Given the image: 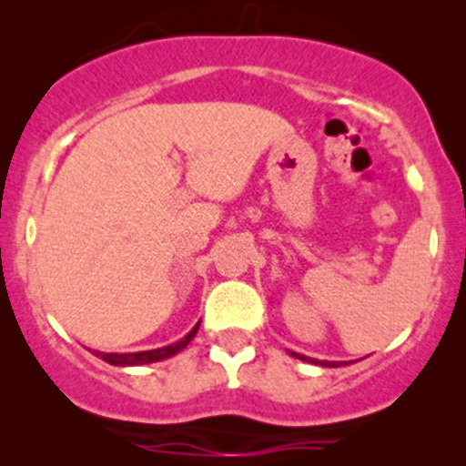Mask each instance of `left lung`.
I'll list each match as a JSON object with an SVG mask.
<instances>
[{"label":"left lung","instance_id":"1","mask_svg":"<svg viewBox=\"0 0 466 466\" xmlns=\"http://www.w3.org/2000/svg\"><path fill=\"white\" fill-rule=\"evenodd\" d=\"M293 357H298V360H304V361H311V363H318V361H313V360H307V357L304 355H296V352H291ZM322 366H329V368H337L339 366V361H322Z\"/></svg>","mask_w":466,"mask_h":466}]
</instances>
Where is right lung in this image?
<instances>
[{"label": "right lung", "instance_id": "right-lung-1", "mask_svg": "<svg viewBox=\"0 0 466 466\" xmlns=\"http://www.w3.org/2000/svg\"><path fill=\"white\" fill-rule=\"evenodd\" d=\"M197 330H199V322H197V326L190 330L188 335L181 337V339L175 341V344L164 346V349L140 350V352H98V350H94V352H96V357H100L103 361L111 363V366H142V363L162 361V360H168V357L177 355L179 350H184L186 346L190 344V339L197 335Z\"/></svg>", "mask_w": 466, "mask_h": 466}]
</instances>
